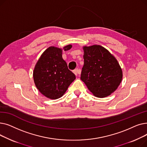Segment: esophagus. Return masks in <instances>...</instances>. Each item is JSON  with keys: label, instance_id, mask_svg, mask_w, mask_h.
<instances>
[{"label": "esophagus", "instance_id": "obj_1", "mask_svg": "<svg viewBox=\"0 0 147 147\" xmlns=\"http://www.w3.org/2000/svg\"><path fill=\"white\" fill-rule=\"evenodd\" d=\"M80 72H81V71H80V69H78V68H76V69H75L74 70H73V73L75 74V75H78V74H80Z\"/></svg>", "mask_w": 147, "mask_h": 147}]
</instances>
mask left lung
Masks as SVG:
<instances>
[{
	"label": "left lung",
	"instance_id": "8db88e82",
	"mask_svg": "<svg viewBox=\"0 0 147 147\" xmlns=\"http://www.w3.org/2000/svg\"><path fill=\"white\" fill-rule=\"evenodd\" d=\"M84 65L81 80L95 96L105 98L116 90L123 79L117 59L103 46H83Z\"/></svg>",
	"mask_w": 147,
	"mask_h": 147
}]
</instances>
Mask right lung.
Returning <instances> with one entry per match:
<instances>
[{"instance_id": "add662e5", "label": "right lung", "mask_w": 147, "mask_h": 147, "mask_svg": "<svg viewBox=\"0 0 147 147\" xmlns=\"http://www.w3.org/2000/svg\"><path fill=\"white\" fill-rule=\"evenodd\" d=\"M71 45L59 48L50 46L37 61L33 70V79L37 89L46 98L57 99L63 96L70 84L76 79L63 59V50L67 51Z\"/></svg>"}]
</instances>
